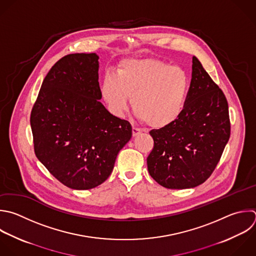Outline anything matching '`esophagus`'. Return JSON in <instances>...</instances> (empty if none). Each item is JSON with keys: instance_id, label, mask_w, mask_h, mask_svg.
<instances>
[{"instance_id": "34e87169", "label": "esophagus", "mask_w": 256, "mask_h": 256, "mask_svg": "<svg viewBox=\"0 0 256 256\" xmlns=\"http://www.w3.org/2000/svg\"><path fill=\"white\" fill-rule=\"evenodd\" d=\"M141 133V129L140 128H137V127H135V126H133L132 127V135L135 137V136H137V135H139Z\"/></svg>"}]
</instances>
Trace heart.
Instances as JSON below:
<instances>
[{
  "mask_svg": "<svg viewBox=\"0 0 256 256\" xmlns=\"http://www.w3.org/2000/svg\"><path fill=\"white\" fill-rule=\"evenodd\" d=\"M189 88V75L181 67L152 58L129 59L119 65L116 76L104 77L101 94L114 114H123L131 98L140 119L163 128L182 114Z\"/></svg>",
  "mask_w": 256,
  "mask_h": 256,
  "instance_id": "b5f03b06",
  "label": "heart"
}]
</instances>
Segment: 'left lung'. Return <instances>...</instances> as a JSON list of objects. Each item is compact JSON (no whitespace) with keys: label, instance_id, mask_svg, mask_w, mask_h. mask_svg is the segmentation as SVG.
I'll return each instance as SVG.
<instances>
[{"label":"left lung","instance_id":"1","mask_svg":"<svg viewBox=\"0 0 256 256\" xmlns=\"http://www.w3.org/2000/svg\"><path fill=\"white\" fill-rule=\"evenodd\" d=\"M148 171L169 189L196 187L217 166L230 137L226 97L196 57L184 110L172 124L150 131Z\"/></svg>","mask_w":256,"mask_h":256}]
</instances>
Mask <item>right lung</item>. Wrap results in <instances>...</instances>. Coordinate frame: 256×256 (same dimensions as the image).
Masks as SVG:
<instances>
[{
    "mask_svg": "<svg viewBox=\"0 0 256 256\" xmlns=\"http://www.w3.org/2000/svg\"><path fill=\"white\" fill-rule=\"evenodd\" d=\"M99 57L69 54L45 77L30 123L37 158L65 186L87 190L111 174L131 124L99 101Z\"/></svg>",
    "mask_w": 256,
    "mask_h": 256,
    "instance_id": "1",
    "label": "right lung"
}]
</instances>
